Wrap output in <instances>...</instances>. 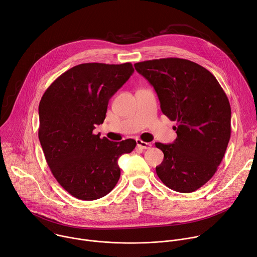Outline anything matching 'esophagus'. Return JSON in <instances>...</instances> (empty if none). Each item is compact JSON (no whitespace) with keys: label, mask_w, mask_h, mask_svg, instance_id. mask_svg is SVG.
Here are the masks:
<instances>
[{"label":"esophagus","mask_w":257,"mask_h":257,"mask_svg":"<svg viewBox=\"0 0 257 257\" xmlns=\"http://www.w3.org/2000/svg\"><path fill=\"white\" fill-rule=\"evenodd\" d=\"M136 144H137V147H138L139 149H143V150H149V149L152 148V145H151L150 143L143 142L142 139H137Z\"/></svg>","instance_id":"34e87169"}]
</instances>
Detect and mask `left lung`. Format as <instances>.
Instances as JSON below:
<instances>
[{
  "label": "left lung",
  "instance_id": "left-lung-1",
  "mask_svg": "<svg viewBox=\"0 0 257 257\" xmlns=\"http://www.w3.org/2000/svg\"><path fill=\"white\" fill-rule=\"evenodd\" d=\"M136 71L155 88L161 109L176 121L171 145L156 143L164 160L159 178L178 193H193L215 174L230 138V105L216 78L182 58L137 62Z\"/></svg>",
  "mask_w": 257,
  "mask_h": 257
}]
</instances>
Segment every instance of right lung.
Listing matches in <instances>:
<instances>
[{
    "instance_id": "right-lung-1",
    "label": "right lung",
    "mask_w": 257,
    "mask_h": 257,
    "mask_svg": "<svg viewBox=\"0 0 257 257\" xmlns=\"http://www.w3.org/2000/svg\"><path fill=\"white\" fill-rule=\"evenodd\" d=\"M134 68L122 64L82 63L60 75L39 104V141L58 183L73 197L93 201L118 182V159L131 153L134 139L109 142L93 134L105 119L108 100Z\"/></svg>"
}]
</instances>
